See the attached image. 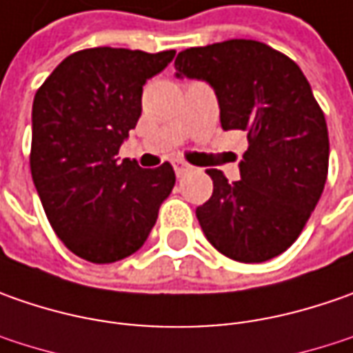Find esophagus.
<instances>
[{
    "label": "esophagus",
    "instance_id": "esophagus-1",
    "mask_svg": "<svg viewBox=\"0 0 353 353\" xmlns=\"http://www.w3.org/2000/svg\"><path fill=\"white\" fill-rule=\"evenodd\" d=\"M172 167H174V172H176V176H183L186 170H190V165L183 161V159H176V161H172Z\"/></svg>",
    "mask_w": 353,
    "mask_h": 353
}]
</instances>
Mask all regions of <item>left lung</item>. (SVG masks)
Here are the masks:
<instances>
[{"mask_svg": "<svg viewBox=\"0 0 353 353\" xmlns=\"http://www.w3.org/2000/svg\"><path fill=\"white\" fill-rule=\"evenodd\" d=\"M174 66L210 82L222 129L250 141L239 181L206 170L214 190L196 208L204 236L234 261L277 257L301 236L328 176V128L308 80L287 54L251 39L186 48Z\"/></svg>", "mask_w": 353, "mask_h": 353, "instance_id": "1", "label": "left lung"}]
</instances>
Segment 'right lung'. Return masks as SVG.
I'll return each mask as SVG.
<instances>
[{
    "label": "right lung",
    "mask_w": 353,
    "mask_h": 353,
    "mask_svg": "<svg viewBox=\"0 0 353 353\" xmlns=\"http://www.w3.org/2000/svg\"><path fill=\"white\" fill-rule=\"evenodd\" d=\"M172 59L174 50L84 48L34 94V188L54 234L90 263H114L139 250L174 186L170 163L141 169L116 157L141 116L143 84Z\"/></svg>",
    "instance_id": "obj_1"
}]
</instances>
